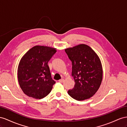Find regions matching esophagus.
<instances>
[{
    "mask_svg": "<svg viewBox=\"0 0 127 127\" xmlns=\"http://www.w3.org/2000/svg\"><path fill=\"white\" fill-rule=\"evenodd\" d=\"M64 79H60V80H58V82H59L60 83H63V82H64Z\"/></svg>",
    "mask_w": 127,
    "mask_h": 127,
    "instance_id": "esophagus-1",
    "label": "esophagus"
}]
</instances>
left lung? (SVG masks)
I'll return each mask as SVG.
<instances>
[{
	"instance_id": "1",
	"label": "left lung",
	"mask_w": 127,
	"mask_h": 127,
	"mask_svg": "<svg viewBox=\"0 0 127 127\" xmlns=\"http://www.w3.org/2000/svg\"><path fill=\"white\" fill-rule=\"evenodd\" d=\"M65 51L72 62V76L75 82L68 94L78 101L90 98L98 90L102 80V67L99 56L84 44L65 49Z\"/></svg>"
}]
</instances>
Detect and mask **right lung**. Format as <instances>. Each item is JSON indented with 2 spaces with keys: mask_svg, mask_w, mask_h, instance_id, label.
Listing matches in <instances>:
<instances>
[{
  "mask_svg": "<svg viewBox=\"0 0 127 127\" xmlns=\"http://www.w3.org/2000/svg\"><path fill=\"white\" fill-rule=\"evenodd\" d=\"M56 51L54 48L36 45L21 58L18 68V78L26 95L41 99L51 92L55 82L51 78L48 63Z\"/></svg>",
  "mask_w": 127,
  "mask_h": 127,
  "instance_id": "1",
  "label": "right lung"
}]
</instances>
